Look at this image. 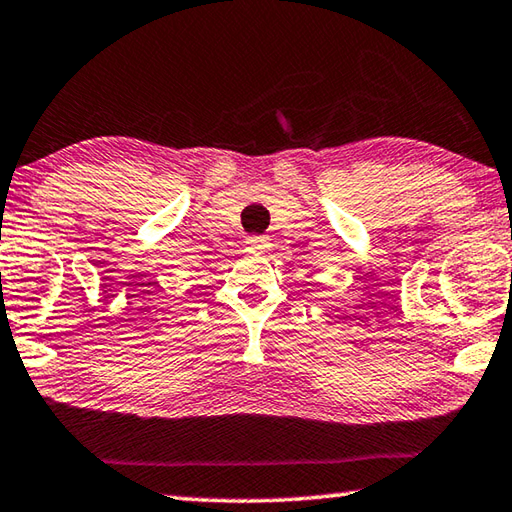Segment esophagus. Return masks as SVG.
<instances>
[{
    "label": "esophagus",
    "instance_id": "34e87169",
    "mask_svg": "<svg viewBox=\"0 0 512 512\" xmlns=\"http://www.w3.org/2000/svg\"><path fill=\"white\" fill-rule=\"evenodd\" d=\"M246 246L250 250H257V253H264V250L270 246V239L266 235H250L246 239Z\"/></svg>",
    "mask_w": 512,
    "mask_h": 512
}]
</instances>
